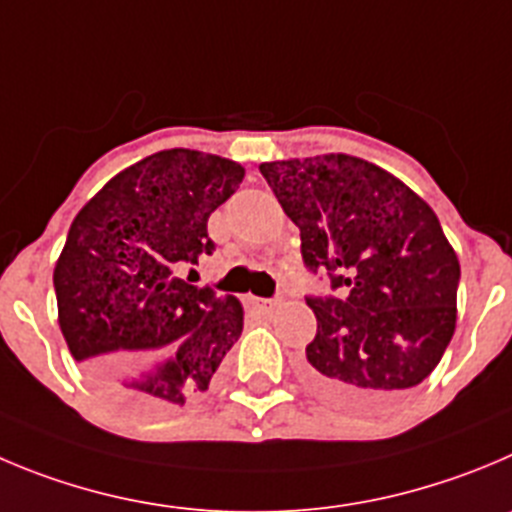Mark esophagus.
<instances>
[{"instance_id": "1", "label": "esophagus", "mask_w": 512, "mask_h": 512, "mask_svg": "<svg viewBox=\"0 0 512 512\" xmlns=\"http://www.w3.org/2000/svg\"><path fill=\"white\" fill-rule=\"evenodd\" d=\"M252 305H255L260 313H272V310L278 308V300H260V298H252Z\"/></svg>"}]
</instances>
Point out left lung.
<instances>
[{"label": "left lung", "mask_w": 512, "mask_h": 512, "mask_svg": "<svg viewBox=\"0 0 512 512\" xmlns=\"http://www.w3.org/2000/svg\"><path fill=\"white\" fill-rule=\"evenodd\" d=\"M300 229L310 272L341 295L305 298L318 333L303 376L351 409L394 401L439 364L457 323L460 260L437 214L404 181L348 154L260 164Z\"/></svg>", "instance_id": "1"}]
</instances>
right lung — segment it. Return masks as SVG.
<instances>
[{"label":"right lung","mask_w":512,"mask_h":512,"mask_svg":"<svg viewBox=\"0 0 512 512\" xmlns=\"http://www.w3.org/2000/svg\"><path fill=\"white\" fill-rule=\"evenodd\" d=\"M242 179L237 161L169 148L113 176L70 224L52 272L57 321L121 409L184 407L240 338V300L189 285L179 270L212 255L207 219Z\"/></svg>","instance_id":"1"}]
</instances>
